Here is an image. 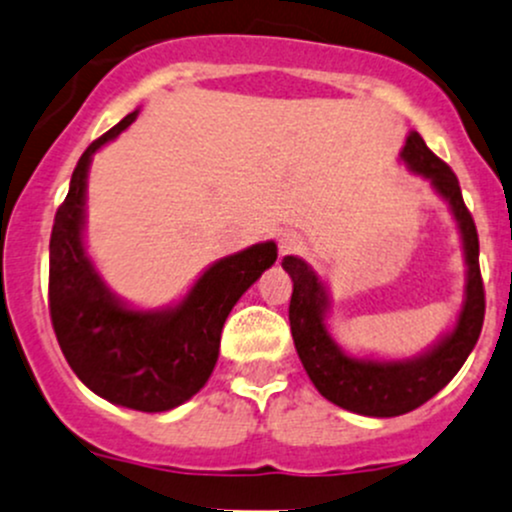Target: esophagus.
<instances>
[{"label": "esophagus", "instance_id": "obj_1", "mask_svg": "<svg viewBox=\"0 0 512 512\" xmlns=\"http://www.w3.org/2000/svg\"><path fill=\"white\" fill-rule=\"evenodd\" d=\"M304 247V240H301L299 233L294 230H284L279 235V255H292V252H299Z\"/></svg>", "mask_w": 512, "mask_h": 512}]
</instances>
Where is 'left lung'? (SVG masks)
I'll return each instance as SVG.
<instances>
[{
	"mask_svg": "<svg viewBox=\"0 0 512 512\" xmlns=\"http://www.w3.org/2000/svg\"><path fill=\"white\" fill-rule=\"evenodd\" d=\"M400 157L410 166V171L424 176L449 203L464 240L466 267H469L466 299L456 326L437 346L407 360L353 358L341 351V346L328 333V294L316 272L294 255L282 260V267L294 282L289 324L306 375L328 402L365 417H397L432 400L466 363L481 336L483 314H486V294H483L481 267H478V233L461 196L459 179L417 132H410Z\"/></svg>",
	"mask_w": 512,
	"mask_h": 512,
	"instance_id": "left-lung-1",
	"label": "left lung"
}]
</instances>
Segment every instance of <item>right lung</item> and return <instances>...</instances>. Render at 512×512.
I'll list each match as a JSON object with an SVG mask.
<instances>
[{
  "mask_svg": "<svg viewBox=\"0 0 512 512\" xmlns=\"http://www.w3.org/2000/svg\"><path fill=\"white\" fill-rule=\"evenodd\" d=\"M129 112L78 159L56 211L48 265V309L58 346L95 395L139 412H166L191 400L211 378L230 309L277 260L274 242H257L218 260L176 306L129 309L107 289L83 245L90 159L137 120Z\"/></svg>",
  "mask_w": 512,
  "mask_h": 512,
  "instance_id": "add662e5",
  "label": "right lung"
}]
</instances>
